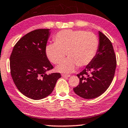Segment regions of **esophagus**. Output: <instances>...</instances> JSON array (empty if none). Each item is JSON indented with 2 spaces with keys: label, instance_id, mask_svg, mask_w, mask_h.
<instances>
[{
  "label": "esophagus",
  "instance_id": "1",
  "mask_svg": "<svg viewBox=\"0 0 128 128\" xmlns=\"http://www.w3.org/2000/svg\"><path fill=\"white\" fill-rule=\"evenodd\" d=\"M62 76L63 78H69V77H70V75L66 74H62Z\"/></svg>",
  "mask_w": 128,
  "mask_h": 128
}]
</instances>
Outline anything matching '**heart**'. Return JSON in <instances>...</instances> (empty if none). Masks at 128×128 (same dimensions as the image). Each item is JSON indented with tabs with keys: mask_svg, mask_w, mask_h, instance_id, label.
<instances>
[{
	"mask_svg": "<svg viewBox=\"0 0 128 128\" xmlns=\"http://www.w3.org/2000/svg\"><path fill=\"white\" fill-rule=\"evenodd\" d=\"M54 44L45 48L46 55L50 62L59 64L56 70L62 73L73 72L77 66L85 67L94 59L98 48V40L94 34L84 30H64L54 37Z\"/></svg>",
	"mask_w": 128,
	"mask_h": 128,
	"instance_id": "1",
	"label": "heart"
}]
</instances>
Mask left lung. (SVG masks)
Listing matches in <instances>:
<instances>
[{"mask_svg":"<svg viewBox=\"0 0 128 128\" xmlns=\"http://www.w3.org/2000/svg\"><path fill=\"white\" fill-rule=\"evenodd\" d=\"M99 44L94 59L79 74V84L74 92L84 99H93L102 95L113 81L116 58L111 41L101 32Z\"/></svg>","mask_w":128,"mask_h":128,"instance_id":"left-lung-1","label":"left lung"}]
</instances>
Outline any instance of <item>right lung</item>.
I'll return each mask as SVG.
<instances>
[{"mask_svg":"<svg viewBox=\"0 0 128 128\" xmlns=\"http://www.w3.org/2000/svg\"><path fill=\"white\" fill-rule=\"evenodd\" d=\"M50 29H38L17 42L10 56V74L21 93L39 100L52 93L61 74L46 72L54 68L46 55Z\"/></svg>","mask_w":128,"mask_h":128,"instance_id":"1","label":"right lung"}]
</instances>
